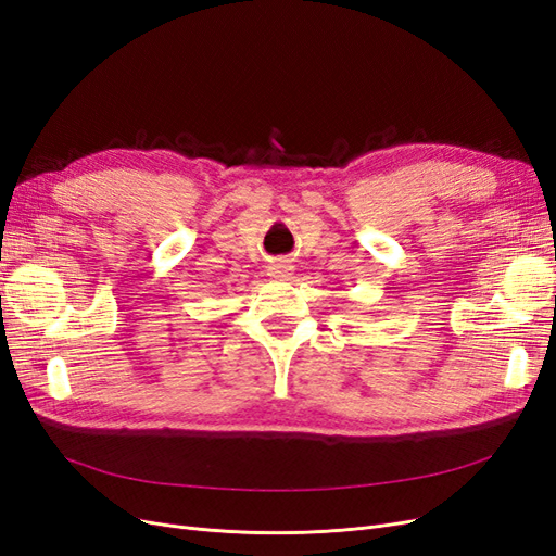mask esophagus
Listing matches in <instances>:
<instances>
[{"label": "esophagus", "mask_w": 556, "mask_h": 556, "mask_svg": "<svg viewBox=\"0 0 556 556\" xmlns=\"http://www.w3.org/2000/svg\"><path fill=\"white\" fill-rule=\"evenodd\" d=\"M292 274H294V266L288 260H278L268 264V276L276 280H290Z\"/></svg>", "instance_id": "obj_1"}]
</instances>
